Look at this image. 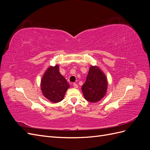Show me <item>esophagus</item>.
<instances>
[{
    "instance_id": "esophagus-1",
    "label": "esophagus",
    "mask_w": 150,
    "mask_h": 150,
    "mask_svg": "<svg viewBox=\"0 0 150 150\" xmlns=\"http://www.w3.org/2000/svg\"><path fill=\"white\" fill-rule=\"evenodd\" d=\"M73 87H74V88H76V89L78 88V85L76 83H74V84H73Z\"/></svg>"
}]
</instances>
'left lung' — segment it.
I'll use <instances>...</instances> for the list:
<instances>
[{
  "mask_svg": "<svg viewBox=\"0 0 150 150\" xmlns=\"http://www.w3.org/2000/svg\"><path fill=\"white\" fill-rule=\"evenodd\" d=\"M108 81L104 72L96 66H90L85 83L82 86L84 98L91 103H96L105 96Z\"/></svg>",
  "mask_w": 150,
  "mask_h": 150,
  "instance_id": "left-lung-1",
  "label": "left lung"
}]
</instances>
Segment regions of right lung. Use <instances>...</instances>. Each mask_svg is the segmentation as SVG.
<instances>
[{"instance_id":"right-lung-1","label":"right lung","mask_w":150,"mask_h":150,"mask_svg":"<svg viewBox=\"0 0 150 150\" xmlns=\"http://www.w3.org/2000/svg\"><path fill=\"white\" fill-rule=\"evenodd\" d=\"M59 66H49L40 81L43 96L52 103H58L64 99L69 84L59 72Z\"/></svg>"}]
</instances>
